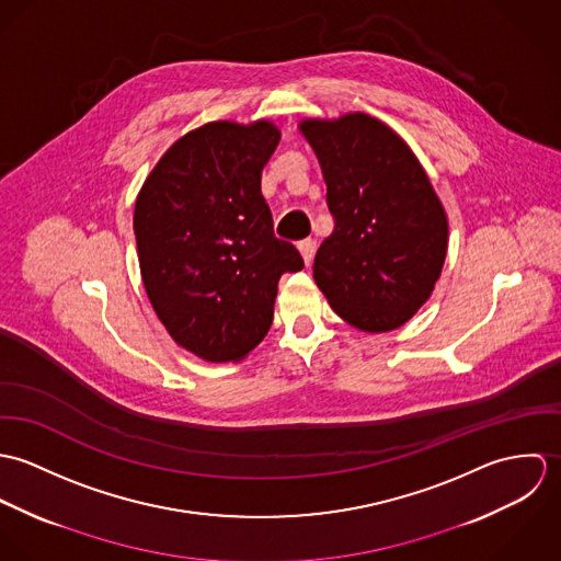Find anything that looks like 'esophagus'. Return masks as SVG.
<instances>
[{
    "instance_id": "obj_1",
    "label": "esophagus",
    "mask_w": 561,
    "mask_h": 561,
    "mask_svg": "<svg viewBox=\"0 0 561 561\" xmlns=\"http://www.w3.org/2000/svg\"><path fill=\"white\" fill-rule=\"evenodd\" d=\"M298 250H300V254H302V259H305V263L309 265L311 261H313V256H316V250H318V243L316 240H302L298 243Z\"/></svg>"
}]
</instances>
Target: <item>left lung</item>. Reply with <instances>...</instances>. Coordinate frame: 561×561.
<instances>
[{
	"instance_id": "8db88e82",
	"label": "left lung",
	"mask_w": 561,
	"mask_h": 561,
	"mask_svg": "<svg viewBox=\"0 0 561 561\" xmlns=\"http://www.w3.org/2000/svg\"><path fill=\"white\" fill-rule=\"evenodd\" d=\"M300 131L320 160L334 218L316 254V283L341 320L365 332L396 330L440 276L445 209L410 147L378 118H309Z\"/></svg>"
}]
</instances>
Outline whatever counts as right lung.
Masks as SVG:
<instances>
[{"label": "right lung", "mask_w": 561, "mask_h": 561, "mask_svg": "<svg viewBox=\"0 0 561 561\" xmlns=\"http://www.w3.org/2000/svg\"><path fill=\"white\" fill-rule=\"evenodd\" d=\"M280 131L218 121L179 138L134 214L147 296L170 336L209 360H240L267 334L278 280L305 261L274 236L261 170Z\"/></svg>", "instance_id": "right-lung-1"}]
</instances>
